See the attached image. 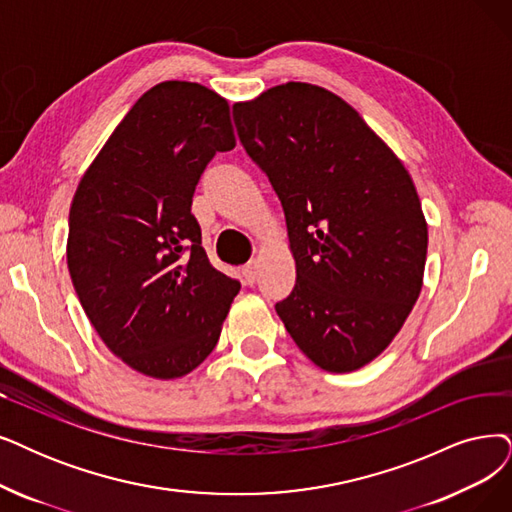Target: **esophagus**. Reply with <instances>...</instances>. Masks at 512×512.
Returning a JSON list of instances; mask_svg holds the SVG:
<instances>
[{
  "mask_svg": "<svg viewBox=\"0 0 512 512\" xmlns=\"http://www.w3.org/2000/svg\"><path fill=\"white\" fill-rule=\"evenodd\" d=\"M241 273H243L245 281H248V283H254V281H256V277H258V262H256V260H250L248 264H245Z\"/></svg>",
  "mask_w": 512,
  "mask_h": 512,
  "instance_id": "1",
  "label": "esophagus"
}]
</instances>
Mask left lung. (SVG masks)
<instances>
[{
	"label": "left lung",
	"instance_id": "obj_1",
	"mask_svg": "<svg viewBox=\"0 0 512 512\" xmlns=\"http://www.w3.org/2000/svg\"><path fill=\"white\" fill-rule=\"evenodd\" d=\"M233 119L288 224L296 285L277 315L321 370H359L422 290L428 231L412 176L349 102L319 86H275L237 102Z\"/></svg>",
	"mask_w": 512,
	"mask_h": 512
}]
</instances>
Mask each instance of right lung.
Instances as JSON below:
<instances>
[{
	"label": "right lung",
	"instance_id": "add662e5",
	"mask_svg": "<svg viewBox=\"0 0 512 512\" xmlns=\"http://www.w3.org/2000/svg\"><path fill=\"white\" fill-rule=\"evenodd\" d=\"M233 147L227 100L163 81L136 100L79 180L67 241L73 288L109 351L145 376L193 372L241 288L212 267L191 214L203 170Z\"/></svg>",
	"mask_w": 512,
	"mask_h": 512
}]
</instances>
